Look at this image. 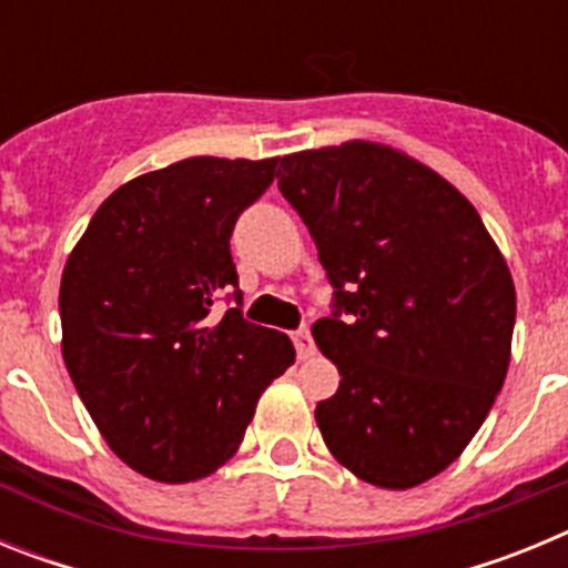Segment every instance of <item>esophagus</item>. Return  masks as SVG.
<instances>
[{"label": "esophagus", "instance_id": "34e87169", "mask_svg": "<svg viewBox=\"0 0 568 568\" xmlns=\"http://www.w3.org/2000/svg\"><path fill=\"white\" fill-rule=\"evenodd\" d=\"M293 344H295V353H298V358H310V355L315 353V344H313V335H310V327L295 329Z\"/></svg>", "mask_w": 568, "mask_h": 568}]
</instances>
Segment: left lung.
<instances>
[{
    "mask_svg": "<svg viewBox=\"0 0 568 568\" xmlns=\"http://www.w3.org/2000/svg\"><path fill=\"white\" fill-rule=\"evenodd\" d=\"M278 190L335 287L313 324L341 373L315 406L324 444L355 478L413 489L464 453L504 386L509 267L469 199L386 144L284 155Z\"/></svg>",
    "mask_w": 568,
    "mask_h": 568,
    "instance_id": "1",
    "label": "left lung"
}]
</instances>
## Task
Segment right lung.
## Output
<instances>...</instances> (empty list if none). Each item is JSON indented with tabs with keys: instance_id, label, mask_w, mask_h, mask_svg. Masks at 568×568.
<instances>
[{
	"instance_id": "right-lung-1",
	"label": "right lung",
	"mask_w": 568,
	"mask_h": 568,
	"mask_svg": "<svg viewBox=\"0 0 568 568\" xmlns=\"http://www.w3.org/2000/svg\"><path fill=\"white\" fill-rule=\"evenodd\" d=\"M275 164L195 155L139 175L68 255L64 366L110 449L144 478L187 484L227 464L261 393L295 361L287 335L244 321L230 255ZM224 288L236 307L219 316Z\"/></svg>"
}]
</instances>
